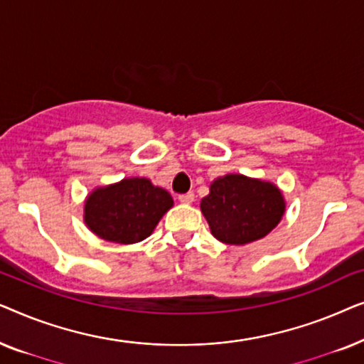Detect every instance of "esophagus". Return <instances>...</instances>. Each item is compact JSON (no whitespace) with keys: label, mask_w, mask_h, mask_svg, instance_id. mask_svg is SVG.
Returning <instances> with one entry per match:
<instances>
[{"label":"esophagus","mask_w":364,"mask_h":364,"mask_svg":"<svg viewBox=\"0 0 364 364\" xmlns=\"http://www.w3.org/2000/svg\"><path fill=\"white\" fill-rule=\"evenodd\" d=\"M193 198H196L193 192H187V193H182V196H178V200H181L182 203H192Z\"/></svg>","instance_id":"34e87169"}]
</instances>
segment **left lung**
Masks as SVG:
<instances>
[{
    "label": "left lung",
    "mask_w": 364,
    "mask_h": 364,
    "mask_svg": "<svg viewBox=\"0 0 364 364\" xmlns=\"http://www.w3.org/2000/svg\"><path fill=\"white\" fill-rule=\"evenodd\" d=\"M200 210L218 242L247 245L267 237L280 223L287 202L273 182L227 173L210 183Z\"/></svg>",
    "instance_id": "left-lung-1"
}]
</instances>
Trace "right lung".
<instances>
[{"mask_svg": "<svg viewBox=\"0 0 364 364\" xmlns=\"http://www.w3.org/2000/svg\"><path fill=\"white\" fill-rule=\"evenodd\" d=\"M172 207L166 188L146 177H127L87 193L82 218L102 240L131 245L146 240Z\"/></svg>", "mask_w": 364, "mask_h": 364, "instance_id": "obj_1", "label": "right lung"}]
</instances>
